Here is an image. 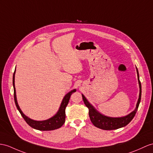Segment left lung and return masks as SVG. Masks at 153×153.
<instances>
[{"label":"left lung","instance_id":"8db88e82","mask_svg":"<svg viewBox=\"0 0 153 153\" xmlns=\"http://www.w3.org/2000/svg\"><path fill=\"white\" fill-rule=\"evenodd\" d=\"M136 71L137 74V80H138L140 86L139 99L137 100L135 110L132 111L131 113H130L128 115H126V116L121 117H107L106 115H104L101 114H100L99 111H97L95 108L88 102V100L85 97L84 95L83 94H82L85 105L89 109V118H90L92 123L94 124V125L96 126V127L106 130H115L127 125L129 123L132 121L134 117L135 116L137 108H138L141 97V85L140 81L139 73L137 68Z\"/></svg>","mask_w":153,"mask_h":153}]
</instances>
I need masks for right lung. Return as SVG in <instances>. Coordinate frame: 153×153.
<instances>
[{"instance_id": "obj_1", "label": "right lung", "mask_w": 153, "mask_h": 153, "mask_svg": "<svg viewBox=\"0 0 153 153\" xmlns=\"http://www.w3.org/2000/svg\"><path fill=\"white\" fill-rule=\"evenodd\" d=\"M15 74H16V70L13 73V91H14V100L15 103L17 110L19 111L22 117H23L25 121L27 123V124L30 126L32 128H35L39 130H53L60 128L61 126L64 124L65 120V108L68 105L69 100L70 99V97L73 93L76 91V89H73L69 91L68 94H67L62 100L60 107L58 111V112L53 117L48 119L47 120L44 121H35L32 119L28 117L27 116L23 113V111L20 109L19 106L18 105L17 97H16V88H15Z\"/></svg>"}]
</instances>
